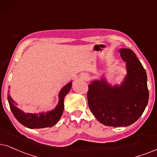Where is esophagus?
Masks as SVG:
<instances>
[{"label": "esophagus", "mask_w": 157, "mask_h": 157, "mask_svg": "<svg viewBox=\"0 0 157 157\" xmlns=\"http://www.w3.org/2000/svg\"><path fill=\"white\" fill-rule=\"evenodd\" d=\"M88 78V75H82V79H84V80H87V79Z\"/></svg>", "instance_id": "obj_1"}]
</instances>
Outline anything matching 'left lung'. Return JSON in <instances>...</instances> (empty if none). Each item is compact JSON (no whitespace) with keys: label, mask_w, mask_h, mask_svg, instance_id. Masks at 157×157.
Wrapping results in <instances>:
<instances>
[{"label":"left lung","mask_w":157,"mask_h":157,"mask_svg":"<svg viewBox=\"0 0 157 157\" xmlns=\"http://www.w3.org/2000/svg\"><path fill=\"white\" fill-rule=\"evenodd\" d=\"M126 62L127 75L121 85L112 86L105 78L93 80L88 85L89 108L99 122L106 126L126 127L136 122L148 104L146 72L129 48L120 51Z\"/></svg>","instance_id":"8db88e82"}]
</instances>
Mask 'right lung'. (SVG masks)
I'll return each instance as SVG.
<instances>
[{"label": "right lung", "mask_w": 157, "mask_h": 157, "mask_svg": "<svg viewBox=\"0 0 157 157\" xmlns=\"http://www.w3.org/2000/svg\"><path fill=\"white\" fill-rule=\"evenodd\" d=\"M72 82H69L61 89L59 94V103L53 109L47 112L26 113L17 107V104L12 98L9 95L8 91V101L10 108L15 118L23 124L24 126L30 129H39L44 128H50L57 123L64 112V99L66 95L69 92Z\"/></svg>", "instance_id": "right-lung-1"}]
</instances>
